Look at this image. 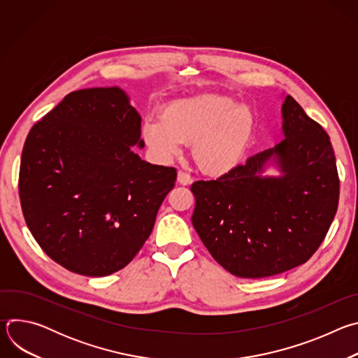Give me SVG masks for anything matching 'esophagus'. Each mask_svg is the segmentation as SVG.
<instances>
[{
    "instance_id": "esophagus-1",
    "label": "esophagus",
    "mask_w": 358,
    "mask_h": 358,
    "mask_svg": "<svg viewBox=\"0 0 358 358\" xmlns=\"http://www.w3.org/2000/svg\"><path fill=\"white\" fill-rule=\"evenodd\" d=\"M177 182L181 185H189L192 182V177L184 171H178L177 174Z\"/></svg>"
}]
</instances>
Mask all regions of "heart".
<instances>
[{
    "mask_svg": "<svg viewBox=\"0 0 358 358\" xmlns=\"http://www.w3.org/2000/svg\"><path fill=\"white\" fill-rule=\"evenodd\" d=\"M255 113L225 94H201L169 103L162 117L147 119L141 137L160 160H170L192 143V159L207 174L221 176L235 169L250 143Z\"/></svg>",
    "mask_w": 358,
    "mask_h": 358,
    "instance_id": "heart-1",
    "label": "heart"
}]
</instances>
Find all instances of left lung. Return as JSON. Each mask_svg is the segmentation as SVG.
I'll use <instances>...</instances> for the list:
<instances>
[{
  "instance_id": "left-lung-1",
  "label": "left lung",
  "mask_w": 358,
  "mask_h": 358,
  "mask_svg": "<svg viewBox=\"0 0 358 358\" xmlns=\"http://www.w3.org/2000/svg\"><path fill=\"white\" fill-rule=\"evenodd\" d=\"M285 138L217 180L195 181L192 225L229 273L259 279L310 259L337 211L340 181L330 137L292 96ZM276 165L279 176H264Z\"/></svg>"
}]
</instances>
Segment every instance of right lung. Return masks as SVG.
I'll list each match as a JSON object with an SVG mask.
<instances>
[{"label": "right lung", "instance_id": "obj_1", "mask_svg": "<svg viewBox=\"0 0 358 358\" xmlns=\"http://www.w3.org/2000/svg\"><path fill=\"white\" fill-rule=\"evenodd\" d=\"M141 117L117 86L72 92L31 129L20 167L25 222L50 259L85 276L123 269L155 227L174 167L150 164Z\"/></svg>", "mask_w": 358, "mask_h": 358}]
</instances>
